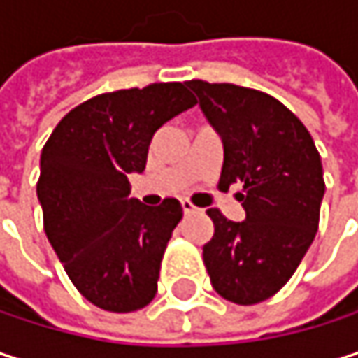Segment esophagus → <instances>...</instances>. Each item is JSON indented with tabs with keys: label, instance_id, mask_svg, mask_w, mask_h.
Returning <instances> with one entry per match:
<instances>
[{
	"label": "esophagus",
	"instance_id": "1",
	"mask_svg": "<svg viewBox=\"0 0 358 358\" xmlns=\"http://www.w3.org/2000/svg\"><path fill=\"white\" fill-rule=\"evenodd\" d=\"M182 211H184L186 215H190V213H196V211H199V207H194L188 199H184V201H182Z\"/></svg>",
	"mask_w": 358,
	"mask_h": 358
}]
</instances>
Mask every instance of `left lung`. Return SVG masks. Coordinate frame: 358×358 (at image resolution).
<instances>
[{"instance_id":"left-lung-1","label":"left lung","mask_w":358,"mask_h":358,"mask_svg":"<svg viewBox=\"0 0 358 358\" xmlns=\"http://www.w3.org/2000/svg\"><path fill=\"white\" fill-rule=\"evenodd\" d=\"M222 138L220 188L243 184L247 217L207 209L213 238L203 247L211 286L236 305L273 296L296 271L320 228L325 182L305 124L267 93L228 83H186Z\"/></svg>"}]
</instances>
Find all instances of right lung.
<instances>
[{"instance_id": "add662e5", "label": "right lung", "mask_w": 358, "mask_h": 358, "mask_svg": "<svg viewBox=\"0 0 358 358\" xmlns=\"http://www.w3.org/2000/svg\"><path fill=\"white\" fill-rule=\"evenodd\" d=\"M196 99L184 83H153L97 95L68 111L41 151L36 196L45 234L76 290L95 307H147L182 205L130 199L153 134Z\"/></svg>"}]
</instances>
